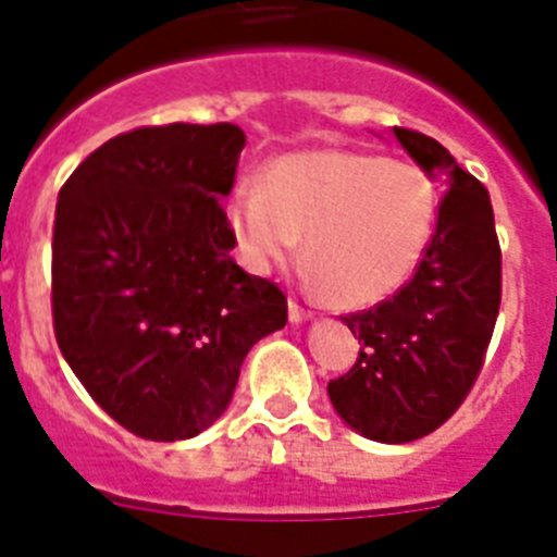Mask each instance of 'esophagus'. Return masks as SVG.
Here are the masks:
<instances>
[{
    "mask_svg": "<svg viewBox=\"0 0 557 557\" xmlns=\"http://www.w3.org/2000/svg\"><path fill=\"white\" fill-rule=\"evenodd\" d=\"M312 318V309H307L304 304H298L295 298H289V321L293 323H304Z\"/></svg>",
    "mask_w": 557,
    "mask_h": 557,
    "instance_id": "esophagus-1",
    "label": "esophagus"
}]
</instances>
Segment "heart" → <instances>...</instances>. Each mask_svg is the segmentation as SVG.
<instances>
[{"label": "heart", "mask_w": 557, "mask_h": 557, "mask_svg": "<svg viewBox=\"0 0 557 557\" xmlns=\"http://www.w3.org/2000/svg\"><path fill=\"white\" fill-rule=\"evenodd\" d=\"M437 186L410 161L357 150L275 159L264 186H236L228 225L256 273L289 262L304 236L314 282L337 307H371L410 282L437 220Z\"/></svg>", "instance_id": "obj_1"}]
</instances>
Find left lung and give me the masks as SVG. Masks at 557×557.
I'll return each instance as SVG.
<instances>
[{
    "label": "left lung",
    "mask_w": 557,
    "mask_h": 557,
    "mask_svg": "<svg viewBox=\"0 0 557 557\" xmlns=\"http://www.w3.org/2000/svg\"><path fill=\"white\" fill-rule=\"evenodd\" d=\"M421 170L444 175L437 223L410 282L343 318L362 348L329 382L337 416L379 444H410L449 421L480 376L502 301V250L488 189L441 141L393 127Z\"/></svg>",
    "instance_id": "1"
}]
</instances>
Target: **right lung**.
I'll list each match as a JSON object with an SVG mask.
<instances>
[{
    "mask_svg": "<svg viewBox=\"0 0 557 557\" xmlns=\"http://www.w3.org/2000/svg\"><path fill=\"white\" fill-rule=\"evenodd\" d=\"M243 127H136L63 184L52 323L88 396L133 435L186 441L231 405L253 343L287 323L278 284L248 275L223 203Z\"/></svg>",
    "mask_w": 557,
    "mask_h": 557,
    "instance_id": "add662e5",
    "label": "right lung"
}]
</instances>
